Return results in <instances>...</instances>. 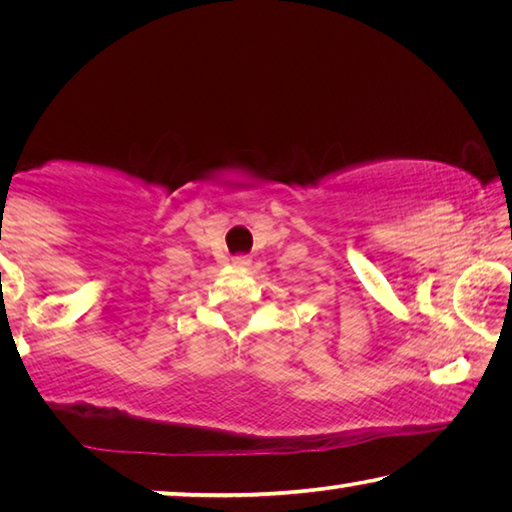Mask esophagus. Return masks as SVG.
<instances>
[{
  "label": "esophagus",
  "mask_w": 512,
  "mask_h": 512,
  "mask_svg": "<svg viewBox=\"0 0 512 512\" xmlns=\"http://www.w3.org/2000/svg\"><path fill=\"white\" fill-rule=\"evenodd\" d=\"M232 266H235V268H248L250 266V257L248 255L232 257Z\"/></svg>",
  "instance_id": "34e87169"
}]
</instances>
